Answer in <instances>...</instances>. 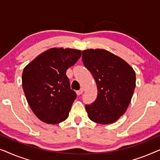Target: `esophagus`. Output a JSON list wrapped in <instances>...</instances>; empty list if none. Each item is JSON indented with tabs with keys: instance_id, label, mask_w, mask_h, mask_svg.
<instances>
[{
	"instance_id": "1",
	"label": "esophagus",
	"mask_w": 160,
	"mask_h": 160,
	"mask_svg": "<svg viewBox=\"0 0 160 160\" xmlns=\"http://www.w3.org/2000/svg\"><path fill=\"white\" fill-rule=\"evenodd\" d=\"M83 92H84V89H81L80 90L76 91V94H77L78 95H82V94L83 93Z\"/></svg>"
}]
</instances>
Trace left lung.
Returning <instances> with one entry per match:
<instances>
[{
  "mask_svg": "<svg viewBox=\"0 0 160 160\" xmlns=\"http://www.w3.org/2000/svg\"><path fill=\"white\" fill-rule=\"evenodd\" d=\"M84 66L91 72L98 87V96L85 108L92 121L112 124L125 113L134 92L135 72L132 67L106 49L82 52Z\"/></svg>",
  "mask_w": 160,
  "mask_h": 160,
  "instance_id": "obj_1",
  "label": "left lung"
}]
</instances>
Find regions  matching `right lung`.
Instances as JSON below:
<instances>
[{
	"label": "right lung",
	"mask_w": 160,
	"mask_h": 160,
	"mask_svg": "<svg viewBox=\"0 0 160 160\" xmlns=\"http://www.w3.org/2000/svg\"><path fill=\"white\" fill-rule=\"evenodd\" d=\"M81 55V50L52 48L24 68V92L32 112L41 121L54 124L68 117L76 94L71 89L66 71Z\"/></svg>",
	"instance_id": "1"
}]
</instances>
